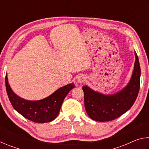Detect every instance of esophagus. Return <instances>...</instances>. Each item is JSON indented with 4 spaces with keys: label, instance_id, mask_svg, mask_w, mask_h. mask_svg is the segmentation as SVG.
I'll return each mask as SVG.
<instances>
[{
    "label": "esophagus",
    "instance_id": "1",
    "mask_svg": "<svg viewBox=\"0 0 149 149\" xmlns=\"http://www.w3.org/2000/svg\"><path fill=\"white\" fill-rule=\"evenodd\" d=\"M77 81L78 83H80V84H81V83L84 82L85 81V77L83 75H80L79 76H78Z\"/></svg>",
    "mask_w": 149,
    "mask_h": 149
}]
</instances>
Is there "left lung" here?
Wrapping results in <instances>:
<instances>
[{
	"instance_id": "8db88e82",
	"label": "left lung",
	"mask_w": 149,
	"mask_h": 149,
	"mask_svg": "<svg viewBox=\"0 0 149 149\" xmlns=\"http://www.w3.org/2000/svg\"><path fill=\"white\" fill-rule=\"evenodd\" d=\"M132 77L121 91L112 95L95 92L89 87H83L85 108L89 116L98 122H108L119 118L129 110L137 99L140 88L141 68L137 54Z\"/></svg>"
}]
</instances>
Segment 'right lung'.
I'll return each instance as SVG.
<instances>
[{"mask_svg":"<svg viewBox=\"0 0 149 149\" xmlns=\"http://www.w3.org/2000/svg\"><path fill=\"white\" fill-rule=\"evenodd\" d=\"M5 84L8 99L17 112L35 123H46L54 120L59 114L63 101L70 91L75 87L70 84L56 91L53 94L39 100H27L12 91L6 75Z\"/></svg>","mask_w":149,"mask_h":149,"instance_id":"add662e5","label":"right lung"}]
</instances>
